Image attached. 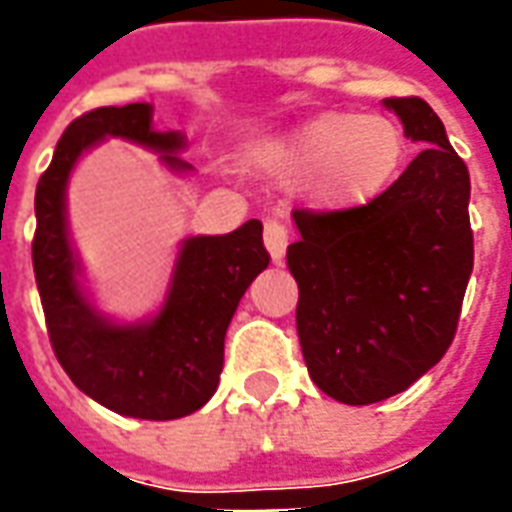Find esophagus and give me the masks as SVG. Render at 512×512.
<instances>
[{
    "instance_id": "1",
    "label": "esophagus",
    "mask_w": 512,
    "mask_h": 512,
    "mask_svg": "<svg viewBox=\"0 0 512 512\" xmlns=\"http://www.w3.org/2000/svg\"><path fill=\"white\" fill-rule=\"evenodd\" d=\"M263 241H266L268 255L274 263H282L285 260V249H288V227L285 224L274 222V219H268L266 227H263Z\"/></svg>"
}]
</instances>
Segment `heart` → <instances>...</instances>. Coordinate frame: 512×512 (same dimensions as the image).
<instances>
[{
  "instance_id": "obj_1",
  "label": "heart",
  "mask_w": 512,
  "mask_h": 512,
  "mask_svg": "<svg viewBox=\"0 0 512 512\" xmlns=\"http://www.w3.org/2000/svg\"><path fill=\"white\" fill-rule=\"evenodd\" d=\"M406 156L403 131L381 115L323 112L260 150V164L282 183L310 180L323 211L365 205L389 186Z\"/></svg>"
}]
</instances>
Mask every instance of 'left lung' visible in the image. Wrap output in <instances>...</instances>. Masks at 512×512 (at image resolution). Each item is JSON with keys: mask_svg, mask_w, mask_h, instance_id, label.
Returning <instances> with one entry per match:
<instances>
[{"mask_svg": "<svg viewBox=\"0 0 512 512\" xmlns=\"http://www.w3.org/2000/svg\"><path fill=\"white\" fill-rule=\"evenodd\" d=\"M422 150L376 200L293 211L296 329L310 378L340 403L403 392L447 354L469 277V169L422 98H386Z\"/></svg>", "mask_w": 512, "mask_h": 512, "instance_id": "left-lung-1", "label": "left lung"}]
</instances>
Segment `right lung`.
Listing matches in <instances>:
<instances>
[{"instance_id":"add662e5","label":"right lung","mask_w":512,"mask_h":512,"mask_svg":"<svg viewBox=\"0 0 512 512\" xmlns=\"http://www.w3.org/2000/svg\"><path fill=\"white\" fill-rule=\"evenodd\" d=\"M109 136L153 150L172 172H191L178 156L186 136L156 131L150 104L101 106L65 128L35 191L32 266L51 348L73 384L101 406L136 419L189 417L216 392L227 326L246 288L271 260L263 224L249 219L227 235L186 238L161 310L145 321H112L98 312L79 279L82 263L65 213L76 161Z\"/></svg>"}]
</instances>
